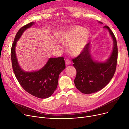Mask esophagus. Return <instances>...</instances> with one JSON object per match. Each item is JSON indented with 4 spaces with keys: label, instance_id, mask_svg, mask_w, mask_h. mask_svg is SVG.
<instances>
[{
    "label": "esophagus",
    "instance_id": "1",
    "mask_svg": "<svg viewBox=\"0 0 129 129\" xmlns=\"http://www.w3.org/2000/svg\"><path fill=\"white\" fill-rule=\"evenodd\" d=\"M65 63H66V65H70V64H71V60H70L69 58H66V60H65Z\"/></svg>",
    "mask_w": 129,
    "mask_h": 129
}]
</instances>
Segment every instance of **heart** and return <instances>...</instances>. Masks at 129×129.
<instances>
[{"label": "heart", "instance_id": "b5f03b06", "mask_svg": "<svg viewBox=\"0 0 129 129\" xmlns=\"http://www.w3.org/2000/svg\"><path fill=\"white\" fill-rule=\"evenodd\" d=\"M89 37V32L82 26H74L64 31L59 39L63 43H71L69 51L73 55H77L84 50Z\"/></svg>", "mask_w": 129, "mask_h": 129}]
</instances>
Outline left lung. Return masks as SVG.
<instances>
[{
	"instance_id": "8db88e82",
	"label": "left lung",
	"mask_w": 129,
	"mask_h": 129,
	"mask_svg": "<svg viewBox=\"0 0 129 129\" xmlns=\"http://www.w3.org/2000/svg\"><path fill=\"white\" fill-rule=\"evenodd\" d=\"M99 23H103L98 21ZM113 41V47L110 57L105 62H96L91 56L90 43L76 58L73 59V65L76 70L74 83L77 88L83 93L90 94L102 89L112 78L116 72L118 59L117 40L109 27L105 25Z\"/></svg>"
}]
</instances>
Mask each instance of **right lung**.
Instances as JSON below:
<instances>
[{
	"label": "right lung",
	"instance_id": "add662e5",
	"mask_svg": "<svg viewBox=\"0 0 129 129\" xmlns=\"http://www.w3.org/2000/svg\"><path fill=\"white\" fill-rule=\"evenodd\" d=\"M35 24L31 22L20 28L11 47L12 69L18 82L28 93L39 98L50 97L56 89L59 74L65 68L63 57L50 58L45 66L38 71L26 72L20 67L16 57V45L23 32Z\"/></svg>",
	"mask_w": 129,
	"mask_h": 129
}]
</instances>
